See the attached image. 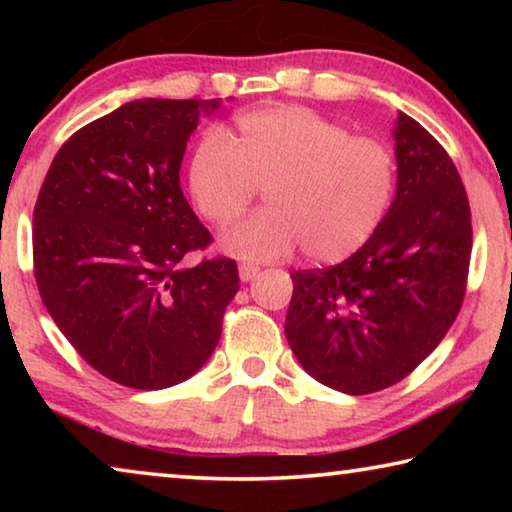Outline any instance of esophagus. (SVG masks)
Wrapping results in <instances>:
<instances>
[{
  "label": "esophagus",
  "mask_w": 512,
  "mask_h": 512,
  "mask_svg": "<svg viewBox=\"0 0 512 512\" xmlns=\"http://www.w3.org/2000/svg\"><path fill=\"white\" fill-rule=\"evenodd\" d=\"M257 273H259V266L246 264V262L239 264V277H241V282H250Z\"/></svg>",
  "instance_id": "1"
}]
</instances>
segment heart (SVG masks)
I'll use <instances>...</instances> for the list:
<instances>
[{
  "label": "heart",
  "instance_id": "heart-1",
  "mask_svg": "<svg viewBox=\"0 0 512 512\" xmlns=\"http://www.w3.org/2000/svg\"><path fill=\"white\" fill-rule=\"evenodd\" d=\"M257 187L268 207L223 237L230 255L271 262L302 246L314 262H343L391 210L397 158L379 137L350 135L309 108H257L196 144L187 189L207 223L228 228Z\"/></svg>",
  "mask_w": 512,
  "mask_h": 512
}]
</instances>
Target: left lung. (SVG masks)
I'll return each instance as SVG.
<instances>
[{
  "label": "left lung",
  "mask_w": 512,
  "mask_h": 512,
  "mask_svg": "<svg viewBox=\"0 0 512 512\" xmlns=\"http://www.w3.org/2000/svg\"><path fill=\"white\" fill-rule=\"evenodd\" d=\"M397 192L384 223L345 262L293 271L284 334L320 384L368 395L436 350L461 311L472 214L452 158L400 112Z\"/></svg>",
  "instance_id": "1"
}]
</instances>
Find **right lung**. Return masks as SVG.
<instances>
[{
    "mask_svg": "<svg viewBox=\"0 0 512 512\" xmlns=\"http://www.w3.org/2000/svg\"><path fill=\"white\" fill-rule=\"evenodd\" d=\"M140 99L60 146L33 210V273L65 339L103 377L160 391L201 370L239 291L237 262L201 259L212 235L180 189L201 110Z\"/></svg>",
    "mask_w": 512,
    "mask_h": 512,
    "instance_id": "right-lung-1",
    "label": "right lung"
}]
</instances>
